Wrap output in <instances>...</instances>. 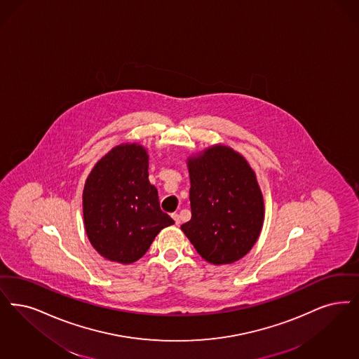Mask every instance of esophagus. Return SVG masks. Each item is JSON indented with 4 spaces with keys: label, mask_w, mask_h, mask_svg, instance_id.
<instances>
[{
    "label": "esophagus",
    "mask_w": 359,
    "mask_h": 359,
    "mask_svg": "<svg viewBox=\"0 0 359 359\" xmlns=\"http://www.w3.org/2000/svg\"><path fill=\"white\" fill-rule=\"evenodd\" d=\"M172 219L173 220H175V224H176V226H179V224H180V216H179V214H176V212H175V214H172Z\"/></svg>",
    "instance_id": "obj_1"
}]
</instances>
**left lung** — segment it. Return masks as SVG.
Segmentation results:
<instances>
[{
	"instance_id": "1",
	"label": "left lung",
	"mask_w": 359,
	"mask_h": 359,
	"mask_svg": "<svg viewBox=\"0 0 359 359\" xmlns=\"http://www.w3.org/2000/svg\"><path fill=\"white\" fill-rule=\"evenodd\" d=\"M191 220L182 230L201 258L230 264L257 243L264 203L257 176L245 158L226 145H215L188 158Z\"/></svg>"
}]
</instances>
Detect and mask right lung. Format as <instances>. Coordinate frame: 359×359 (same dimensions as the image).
I'll return each instance as SVG.
<instances>
[{
	"label": "right lung",
	"instance_id": "right-lung-1",
	"mask_svg": "<svg viewBox=\"0 0 359 359\" xmlns=\"http://www.w3.org/2000/svg\"><path fill=\"white\" fill-rule=\"evenodd\" d=\"M83 211L89 242L101 257L129 264L142 258L172 219L160 210L142 145L123 144L97 161L86 179Z\"/></svg>",
	"mask_w": 359,
	"mask_h": 359
}]
</instances>
